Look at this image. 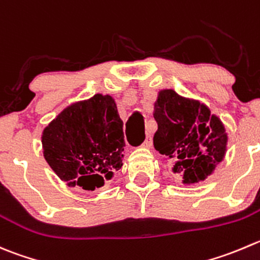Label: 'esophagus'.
Masks as SVG:
<instances>
[{"label":"esophagus","instance_id":"obj_1","mask_svg":"<svg viewBox=\"0 0 260 260\" xmlns=\"http://www.w3.org/2000/svg\"><path fill=\"white\" fill-rule=\"evenodd\" d=\"M142 146H143V147H146V148H150L151 146H152V138H151L150 135H148L147 137H146L145 142L142 143Z\"/></svg>","mask_w":260,"mask_h":260}]
</instances>
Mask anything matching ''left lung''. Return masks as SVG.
I'll return each mask as SVG.
<instances>
[{
	"mask_svg": "<svg viewBox=\"0 0 260 260\" xmlns=\"http://www.w3.org/2000/svg\"><path fill=\"white\" fill-rule=\"evenodd\" d=\"M153 117L157 122L153 146L173 160V171L183 174V183L203 180L222 161L228 133L205 104L185 99L174 90H162Z\"/></svg>",
	"mask_w": 260,
	"mask_h": 260,
	"instance_id": "obj_1",
	"label": "left lung"
}]
</instances>
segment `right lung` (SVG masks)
Here are the masks:
<instances>
[{
  "label": "right lung",
  "instance_id": "right-lung-1",
  "mask_svg": "<svg viewBox=\"0 0 260 260\" xmlns=\"http://www.w3.org/2000/svg\"><path fill=\"white\" fill-rule=\"evenodd\" d=\"M42 145L44 158L67 185L103 186L124 157L123 122L114 99L96 94L67 107L44 128Z\"/></svg>",
  "mask_w": 260,
  "mask_h": 260
}]
</instances>
